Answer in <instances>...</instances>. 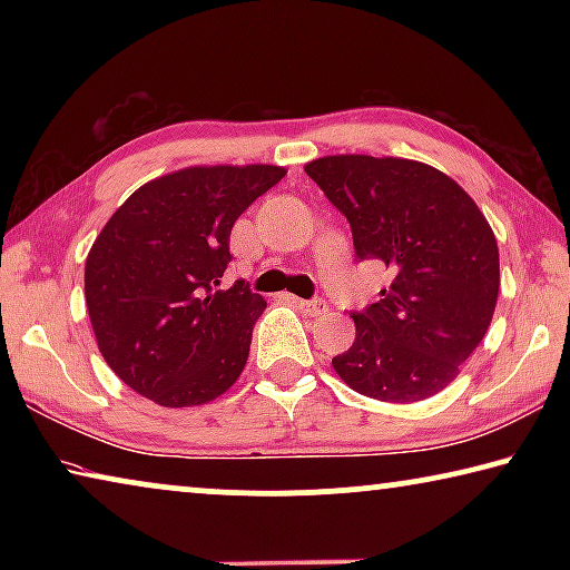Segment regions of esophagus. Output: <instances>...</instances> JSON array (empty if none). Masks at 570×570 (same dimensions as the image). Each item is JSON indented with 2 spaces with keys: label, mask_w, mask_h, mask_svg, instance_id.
Segmentation results:
<instances>
[{
  "label": "esophagus",
  "mask_w": 570,
  "mask_h": 570,
  "mask_svg": "<svg viewBox=\"0 0 570 570\" xmlns=\"http://www.w3.org/2000/svg\"><path fill=\"white\" fill-rule=\"evenodd\" d=\"M296 302H298V308H302V312L308 314V316H322V314L330 312V304H326L324 298H320V296L296 298Z\"/></svg>",
  "instance_id": "esophagus-1"
}]
</instances>
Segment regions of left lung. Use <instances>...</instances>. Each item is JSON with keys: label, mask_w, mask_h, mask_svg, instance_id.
I'll use <instances>...</instances> for the list:
<instances>
[{"label": "left lung", "mask_w": 570, "mask_h": 570, "mask_svg": "<svg viewBox=\"0 0 570 570\" xmlns=\"http://www.w3.org/2000/svg\"><path fill=\"white\" fill-rule=\"evenodd\" d=\"M304 170L350 220L356 262L392 272L380 302L352 312L356 336L332 360L336 374L382 402L445 390L485 336L500 288L498 240L475 200L417 160L326 156Z\"/></svg>", "instance_id": "obj_1"}]
</instances>
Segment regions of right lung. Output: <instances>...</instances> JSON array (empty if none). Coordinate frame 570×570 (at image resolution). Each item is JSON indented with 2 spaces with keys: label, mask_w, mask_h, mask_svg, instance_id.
Here are the masks:
<instances>
[{
  "label": "right lung",
  "mask_w": 570,
  "mask_h": 570,
  "mask_svg": "<svg viewBox=\"0 0 570 570\" xmlns=\"http://www.w3.org/2000/svg\"><path fill=\"white\" fill-rule=\"evenodd\" d=\"M286 176L278 166L186 168L115 210L85 262V302L110 370L160 407H193L244 372L266 308L246 282L220 286L236 218Z\"/></svg>",
  "instance_id": "obj_1"
}]
</instances>
